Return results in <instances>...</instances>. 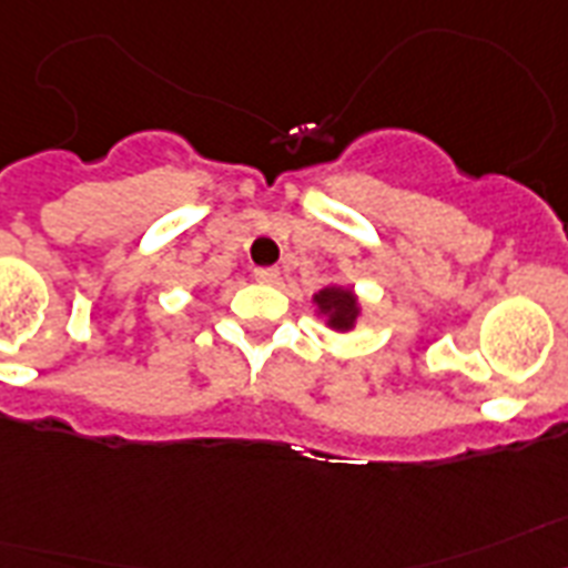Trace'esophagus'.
Listing matches in <instances>:
<instances>
[{
	"label": "esophagus",
	"instance_id": "obj_1",
	"mask_svg": "<svg viewBox=\"0 0 568 568\" xmlns=\"http://www.w3.org/2000/svg\"><path fill=\"white\" fill-rule=\"evenodd\" d=\"M252 275H255V281H261V284H275V281H278V270H275V266H257Z\"/></svg>",
	"mask_w": 568,
	"mask_h": 568
}]
</instances>
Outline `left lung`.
Returning <instances> with one entry per match:
<instances>
[{"label": "left lung", "mask_w": 568, "mask_h": 568, "mask_svg": "<svg viewBox=\"0 0 568 568\" xmlns=\"http://www.w3.org/2000/svg\"><path fill=\"white\" fill-rule=\"evenodd\" d=\"M316 304H318V311L331 316L327 322H331V327H336V331H348L359 313L354 293H351V290H342V287L322 290V293L316 295Z\"/></svg>", "instance_id": "1"}]
</instances>
